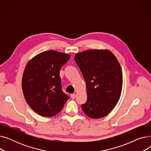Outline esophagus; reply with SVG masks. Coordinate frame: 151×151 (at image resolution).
I'll return each mask as SVG.
<instances>
[{
  "instance_id": "1",
  "label": "esophagus",
  "mask_w": 151,
  "mask_h": 151,
  "mask_svg": "<svg viewBox=\"0 0 151 151\" xmlns=\"http://www.w3.org/2000/svg\"><path fill=\"white\" fill-rule=\"evenodd\" d=\"M70 96H71V98L72 99H74L75 97H76V94H75V93H72V94H71L70 95Z\"/></svg>"
}]
</instances>
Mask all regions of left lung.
I'll return each mask as SVG.
<instances>
[{
    "label": "left lung",
    "mask_w": 151,
    "mask_h": 151,
    "mask_svg": "<svg viewBox=\"0 0 151 151\" xmlns=\"http://www.w3.org/2000/svg\"><path fill=\"white\" fill-rule=\"evenodd\" d=\"M76 64L86 83L88 99L81 105L92 119L107 116L120 99L123 78L119 62L108 50H90L76 53Z\"/></svg>",
    "instance_id": "1"
}]
</instances>
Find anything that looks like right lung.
Wrapping results in <instances>:
<instances>
[{"mask_svg":"<svg viewBox=\"0 0 151 151\" xmlns=\"http://www.w3.org/2000/svg\"><path fill=\"white\" fill-rule=\"evenodd\" d=\"M70 54L49 50L36 55L27 63L22 78V89L29 106L42 116L59 113L68 99L62 91L59 75Z\"/></svg>","mask_w":151,"mask_h":151,"instance_id":"1","label":"right lung"}]
</instances>
